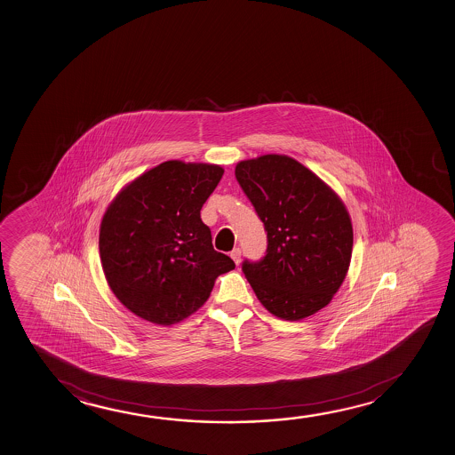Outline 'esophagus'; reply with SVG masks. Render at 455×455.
I'll list each match as a JSON object with an SVG mask.
<instances>
[{"instance_id": "esophagus-1", "label": "esophagus", "mask_w": 455, "mask_h": 455, "mask_svg": "<svg viewBox=\"0 0 455 455\" xmlns=\"http://www.w3.org/2000/svg\"><path fill=\"white\" fill-rule=\"evenodd\" d=\"M231 259L235 261V264H239L241 262V249H233L230 251Z\"/></svg>"}]
</instances>
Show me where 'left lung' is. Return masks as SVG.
<instances>
[{"label": "left lung", "mask_w": 455, "mask_h": 455, "mask_svg": "<svg viewBox=\"0 0 455 455\" xmlns=\"http://www.w3.org/2000/svg\"><path fill=\"white\" fill-rule=\"evenodd\" d=\"M235 175L267 233L266 255L243 262L245 278L276 317H309L330 303L348 272L353 227L347 208L291 156L237 163Z\"/></svg>", "instance_id": "8db88e82"}]
</instances>
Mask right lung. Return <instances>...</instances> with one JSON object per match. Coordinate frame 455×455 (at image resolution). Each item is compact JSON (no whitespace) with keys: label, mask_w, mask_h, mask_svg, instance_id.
Returning a JSON list of instances; mask_svg holds the SVG:
<instances>
[{"label":"right lung","mask_w":455,"mask_h":455,"mask_svg":"<svg viewBox=\"0 0 455 455\" xmlns=\"http://www.w3.org/2000/svg\"><path fill=\"white\" fill-rule=\"evenodd\" d=\"M224 175L204 163L164 162L125 187L100 231L107 283L138 317L180 322L205 303L214 281L235 268L212 249L200 210Z\"/></svg>","instance_id":"obj_1"}]
</instances>
